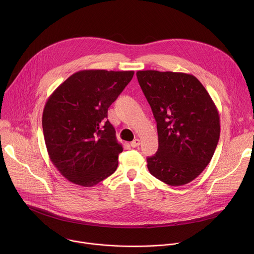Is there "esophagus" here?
Returning <instances> with one entry per match:
<instances>
[{
  "instance_id": "34e87169",
  "label": "esophagus",
  "mask_w": 254,
  "mask_h": 254,
  "mask_svg": "<svg viewBox=\"0 0 254 254\" xmlns=\"http://www.w3.org/2000/svg\"><path fill=\"white\" fill-rule=\"evenodd\" d=\"M140 144V140L138 139V138H134L131 142H130V146L132 147V148H136V147H138Z\"/></svg>"
}]
</instances>
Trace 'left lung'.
Wrapping results in <instances>:
<instances>
[{"mask_svg": "<svg viewBox=\"0 0 254 254\" xmlns=\"http://www.w3.org/2000/svg\"><path fill=\"white\" fill-rule=\"evenodd\" d=\"M136 77L157 122L159 149L148 157L150 173L170 186L197 178L220 136V118L202 83L183 72L139 70Z\"/></svg>", "mask_w": 254, "mask_h": 254, "instance_id": "obj_1", "label": "left lung"}]
</instances>
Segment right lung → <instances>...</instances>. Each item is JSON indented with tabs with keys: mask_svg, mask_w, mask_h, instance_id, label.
I'll return each mask as SVG.
<instances>
[{
	"mask_svg": "<svg viewBox=\"0 0 254 254\" xmlns=\"http://www.w3.org/2000/svg\"><path fill=\"white\" fill-rule=\"evenodd\" d=\"M133 73L81 70L49 96L42 117L45 144L51 162L71 183L93 187L117 170L124 149L107 110Z\"/></svg>",
	"mask_w": 254,
	"mask_h": 254,
	"instance_id": "right-lung-1",
	"label": "right lung"
}]
</instances>
